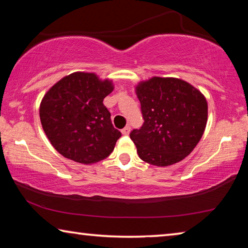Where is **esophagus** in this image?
<instances>
[{
    "label": "esophagus",
    "instance_id": "1",
    "mask_svg": "<svg viewBox=\"0 0 248 248\" xmlns=\"http://www.w3.org/2000/svg\"><path fill=\"white\" fill-rule=\"evenodd\" d=\"M130 130H131V127H130V125H127V127H124L123 130H121V132H123V134H124V136H127V134L130 133Z\"/></svg>",
    "mask_w": 248,
    "mask_h": 248
}]
</instances>
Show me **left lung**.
Segmentation results:
<instances>
[{"mask_svg": "<svg viewBox=\"0 0 248 248\" xmlns=\"http://www.w3.org/2000/svg\"><path fill=\"white\" fill-rule=\"evenodd\" d=\"M144 123L130 138L140 158L169 166L191 153L204 132L208 104L201 92L174 78L154 77L136 89Z\"/></svg>", "mask_w": 248, "mask_h": 248, "instance_id": "8db88e82", "label": "left lung"}]
</instances>
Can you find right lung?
I'll use <instances>...</instances> for the list:
<instances>
[{
	"instance_id": "right-lung-1",
	"label": "right lung",
	"mask_w": 248,
	"mask_h": 248,
	"mask_svg": "<svg viewBox=\"0 0 248 248\" xmlns=\"http://www.w3.org/2000/svg\"><path fill=\"white\" fill-rule=\"evenodd\" d=\"M111 81L75 72L61 78L41 100L39 115L50 143L64 157L93 164L109 156L121 137L103 104Z\"/></svg>"
}]
</instances>
